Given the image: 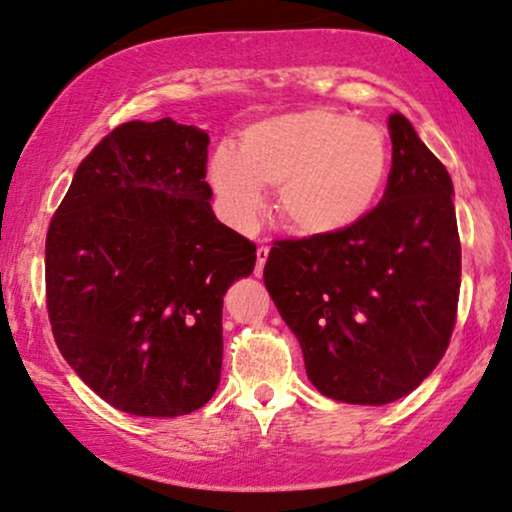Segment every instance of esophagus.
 Returning a JSON list of instances; mask_svg holds the SVG:
<instances>
[{
    "label": "esophagus",
    "instance_id": "esophagus-1",
    "mask_svg": "<svg viewBox=\"0 0 512 512\" xmlns=\"http://www.w3.org/2000/svg\"><path fill=\"white\" fill-rule=\"evenodd\" d=\"M268 254H270L268 246H258V249H256V275L263 273V266H266Z\"/></svg>",
    "mask_w": 512,
    "mask_h": 512
}]
</instances>
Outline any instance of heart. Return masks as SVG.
<instances>
[{
    "mask_svg": "<svg viewBox=\"0 0 512 512\" xmlns=\"http://www.w3.org/2000/svg\"><path fill=\"white\" fill-rule=\"evenodd\" d=\"M387 173L382 130L332 109L263 118L242 132L239 151L218 147L208 161V182L232 223H254L266 201L263 187H280L282 218L311 237L361 223L380 199Z\"/></svg>",
    "mask_w": 512,
    "mask_h": 512,
    "instance_id": "1",
    "label": "heart"
}]
</instances>
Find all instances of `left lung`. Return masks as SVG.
I'll return each instance as SVG.
<instances>
[{"instance_id":"8db88e82","label":"left lung","mask_w":512,"mask_h":512,"mask_svg":"<svg viewBox=\"0 0 512 512\" xmlns=\"http://www.w3.org/2000/svg\"><path fill=\"white\" fill-rule=\"evenodd\" d=\"M384 197L337 235L275 242L263 280L323 396L384 406L449 349L460 239L449 170L403 113L389 116Z\"/></svg>"}]
</instances>
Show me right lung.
I'll list each match as a JSON object with an SVG mask.
<instances>
[{
	"instance_id": "right-lung-1",
	"label": "right lung",
	"mask_w": 512,
	"mask_h": 512,
	"mask_svg": "<svg viewBox=\"0 0 512 512\" xmlns=\"http://www.w3.org/2000/svg\"><path fill=\"white\" fill-rule=\"evenodd\" d=\"M208 135L173 118L118 125L85 156L47 232L61 356L113 408L178 418L216 394L223 296L256 246L220 223Z\"/></svg>"
}]
</instances>
